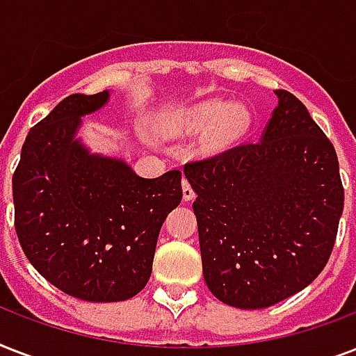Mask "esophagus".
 I'll return each instance as SVG.
<instances>
[{
    "instance_id": "esophagus-1",
    "label": "esophagus",
    "mask_w": 356,
    "mask_h": 356,
    "mask_svg": "<svg viewBox=\"0 0 356 356\" xmlns=\"http://www.w3.org/2000/svg\"><path fill=\"white\" fill-rule=\"evenodd\" d=\"M194 197H195V192H194V188H192V184H190L186 179H183V200L192 201Z\"/></svg>"
}]
</instances>
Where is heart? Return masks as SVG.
Listing matches in <instances>:
<instances>
[{"mask_svg": "<svg viewBox=\"0 0 356 356\" xmlns=\"http://www.w3.org/2000/svg\"><path fill=\"white\" fill-rule=\"evenodd\" d=\"M192 129H209L207 145L209 149H223L240 136L248 133L251 125V114L242 103L207 102L195 105L186 116Z\"/></svg>", "mask_w": 356, "mask_h": 356, "instance_id": "obj_1", "label": "heart"}]
</instances>
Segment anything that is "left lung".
<instances>
[{
	"mask_svg": "<svg viewBox=\"0 0 356 356\" xmlns=\"http://www.w3.org/2000/svg\"><path fill=\"white\" fill-rule=\"evenodd\" d=\"M275 94L260 142L184 166L207 286L236 309H266L309 286L343 211L334 145L298 97Z\"/></svg>",
	"mask_w": 356,
	"mask_h": 356,
	"instance_id": "left-lung-1",
	"label": "left lung"
}]
</instances>
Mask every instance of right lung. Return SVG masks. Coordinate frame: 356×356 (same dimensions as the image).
I'll return each mask as SVG.
<instances>
[{
    "mask_svg": "<svg viewBox=\"0 0 356 356\" xmlns=\"http://www.w3.org/2000/svg\"><path fill=\"white\" fill-rule=\"evenodd\" d=\"M108 92L72 94L31 129L13 175L14 227L53 286L92 303L125 301L147 284L156 238L181 203V172L144 179L75 134Z\"/></svg>",
    "mask_w": 356,
    "mask_h": 356,
    "instance_id": "obj_1",
    "label": "right lung"
}]
</instances>
